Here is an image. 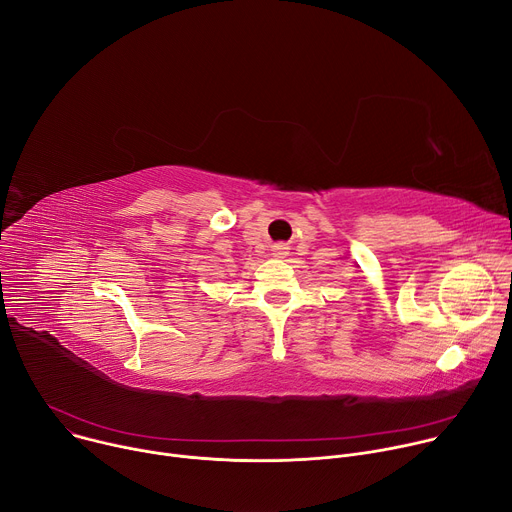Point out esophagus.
Listing matches in <instances>:
<instances>
[{"mask_svg": "<svg viewBox=\"0 0 512 512\" xmlns=\"http://www.w3.org/2000/svg\"><path fill=\"white\" fill-rule=\"evenodd\" d=\"M289 250H291V248H289L287 244H274V246H272V254L278 256V258L289 256Z\"/></svg>", "mask_w": 512, "mask_h": 512, "instance_id": "esophagus-1", "label": "esophagus"}]
</instances>
